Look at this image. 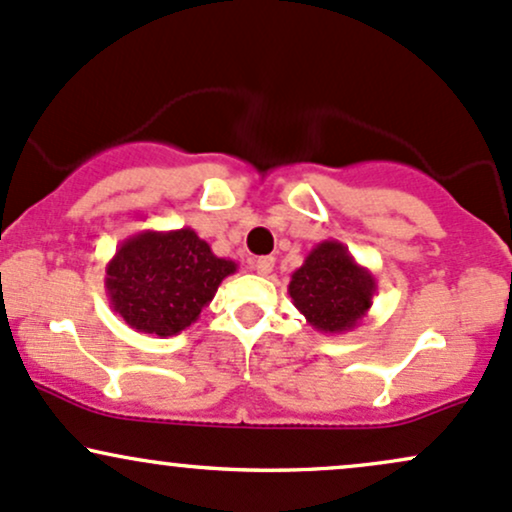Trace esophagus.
Masks as SVG:
<instances>
[{"mask_svg":"<svg viewBox=\"0 0 512 512\" xmlns=\"http://www.w3.org/2000/svg\"><path fill=\"white\" fill-rule=\"evenodd\" d=\"M273 266H275L273 256H261V258H254V261H251V271H256L258 275H268L273 271Z\"/></svg>","mask_w":512,"mask_h":512,"instance_id":"esophagus-1","label":"esophagus"}]
</instances>
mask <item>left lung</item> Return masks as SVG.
Instances as JSON below:
<instances>
[{
	"label": "left lung",
	"mask_w": 512,
	"mask_h": 512,
	"mask_svg": "<svg viewBox=\"0 0 512 512\" xmlns=\"http://www.w3.org/2000/svg\"><path fill=\"white\" fill-rule=\"evenodd\" d=\"M375 290V275L336 239L314 246L287 285L292 304L321 333H346L360 326L370 312Z\"/></svg>",
	"instance_id": "8db88e82"
}]
</instances>
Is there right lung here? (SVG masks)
Returning a JSON list of instances; mask_svg holds the SVG:
<instances>
[{
  "instance_id": "right-lung-1",
  "label": "right lung",
  "mask_w": 512,
  "mask_h": 512,
  "mask_svg": "<svg viewBox=\"0 0 512 512\" xmlns=\"http://www.w3.org/2000/svg\"><path fill=\"white\" fill-rule=\"evenodd\" d=\"M237 263L212 254L191 227L132 234L106 266L113 312L130 329L169 338L198 321Z\"/></svg>"
}]
</instances>
